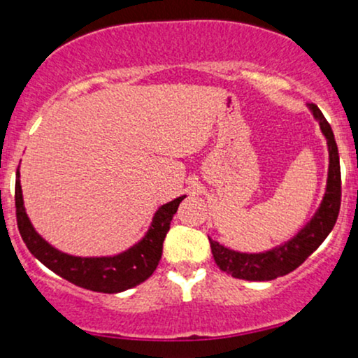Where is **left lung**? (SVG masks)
I'll use <instances>...</instances> for the list:
<instances>
[{"instance_id":"obj_1","label":"left lung","mask_w":358,"mask_h":358,"mask_svg":"<svg viewBox=\"0 0 358 358\" xmlns=\"http://www.w3.org/2000/svg\"><path fill=\"white\" fill-rule=\"evenodd\" d=\"M306 108L320 124L328 146V178L322 203L316 208L313 217L296 232V236L262 252H241L225 248L208 237L215 264L232 278L245 279V281H271L285 276L301 266L308 256H311L322 245V242L334 229L342 202L338 148H336L334 131L318 106L306 104Z\"/></svg>"}]
</instances>
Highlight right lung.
Instances as JSON below:
<instances>
[{"label": "right lung", "instance_id": "1", "mask_svg": "<svg viewBox=\"0 0 358 358\" xmlns=\"http://www.w3.org/2000/svg\"><path fill=\"white\" fill-rule=\"evenodd\" d=\"M20 168V166H18ZM187 195L163 203L155 212L150 227L136 244L113 256H72L53 248L35 231L23 202L20 170H16L15 205L22 239L28 250L48 269L72 285L97 293H121L141 285L155 273L163 252V241L170 231V222Z\"/></svg>", "mask_w": 358, "mask_h": 358}]
</instances>
